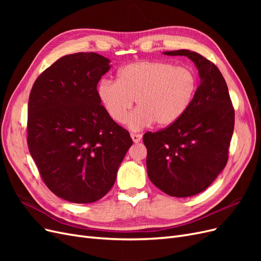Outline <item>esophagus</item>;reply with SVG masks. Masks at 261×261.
<instances>
[{"mask_svg":"<svg viewBox=\"0 0 261 261\" xmlns=\"http://www.w3.org/2000/svg\"><path fill=\"white\" fill-rule=\"evenodd\" d=\"M130 137H132V139H133L134 143H135V144H138L139 141L141 140V137H143V136L139 135V134H132Z\"/></svg>","mask_w":261,"mask_h":261,"instance_id":"1","label":"esophagus"}]
</instances>
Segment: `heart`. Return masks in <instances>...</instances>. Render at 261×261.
I'll list each match as a JSON object with an SVG mask.
<instances>
[{"mask_svg": "<svg viewBox=\"0 0 261 261\" xmlns=\"http://www.w3.org/2000/svg\"><path fill=\"white\" fill-rule=\"evenodd\" d=\"M197 80L193 70L162 61H138L120 68L116 83L102 81L98 98L110 118L123 123L134 105L138 107L126 120L127 127L141 130L153 122L172 125L191 106Z\"/></svg>", "mask_w": 261, "mask_h": 261, "instance_id": "b5f03b06", "label": "heart"}]
</instances>
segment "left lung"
Returning <instances> with one entry per match:
<instances>
[{
    "label": "left lung",
    "mask_w": 261,
    "mask_h": 261,
    "mask_svg": "<svg viewBox=\"0 0 261 261\" xmlns=\"http://www.w3.org/2000/svg\"><path fill=\"white\" fill-rule=\"evenodd\" d=\"M184 55L198 69L200 84L191 106L168 128L144 135L150 180L172 197H191L207 189L227 162L234 130V109L219 68L202 55L189 51H165Z\"/></svg>",
    "instance_id": "8db88e82"
}]
</instances>
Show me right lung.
<instances>
[{"label": "right lung", "instance_id": "obj_1", "mask_svg": "<svg viewBox=\"0 0 261 261\" xmlns=\"http://www.w3.org/2000/svg\"><path fill=\"white\" fill-rule=\"evenodd\" d=\"M94 52L62 57L37 78L28 102L29 151L50 191L74 203L102 198L133 145L98 98L111 68Z\"/></svg>", "mask_w": 261, "mask_h": 261}]
</instances>
